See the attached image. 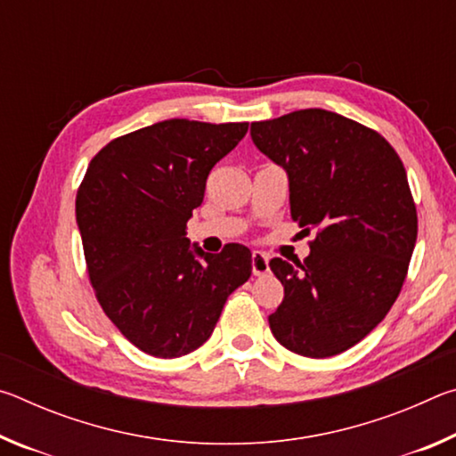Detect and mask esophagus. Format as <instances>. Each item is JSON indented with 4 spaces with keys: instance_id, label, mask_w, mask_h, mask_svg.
I'll return each mask as SVG.
<instances>
[{
    "instance_id": "obj_1",
    "label": "esophagus",
    "mask_w": 456,
    "mask_h": 456,
    "mask_svg": "<svg viewBox=\"0 0 456 456\" xmlns=\"http://www.w3.org/2000/svg\"><path fill=\"white\" fill-rule=\"evenodd\" d=\"M251 269H253V275H265L269 272V257L264 251H253Z\"/></svg>"
}]
</instances>
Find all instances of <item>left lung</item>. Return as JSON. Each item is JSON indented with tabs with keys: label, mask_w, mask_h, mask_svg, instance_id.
Here are the masks:
<instances>
[{
	"label": "left lung",
	"mask_w": 456,
	"mask_h": 456,
	"mask_svg": "<svg viewBox=\"0 0 456 456\" xmlns=\"http://www.w3.org/2000/svg\"><path fill=\"white\" fill-rule=\"evenodd\" d=\"M251 138L288 173L291 219L315 229L304 261H269L283 285L269 328L299 356H336L386 318L406 280L419 219L404 165L376 130L322 108L251 122Z\"/></svg>",
	"instance_id": "left-lung-1"
}]
</instances>
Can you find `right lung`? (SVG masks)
<instances>
[{
	"mask_svg": "<svg viewBox=\"0 0 456 456\" xmlns=\"http://www.w3.org/2000/svg\"><path fill=\"white\" fill-rule=\"evenodd\" d=\"M247 122H157L114 138L90 160L76 195L88 277L104 314L154 358H179L213 334L223 305L251 275V251L205 253L187 239L211 168Z\"/></svg>",
	"mask_w": 456,
	"mask_h": 456,
	"instance_id": "obj_1",
	"label": "right lung"
}]
</instances>
